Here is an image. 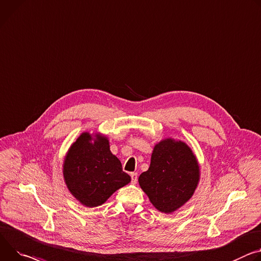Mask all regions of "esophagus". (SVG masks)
I'll use <instances>...</instances> for the list:
<instances>
[{"mask_svg": "<svg viewBox=\"0 0 261 261\" xmlns=\"http://www.w3.org/2000/svg\"><path fill=\"white\" fill-rule=\"evenodd\" d=\"M130 176H131V181H132V183L135 184V183L137 182V173H131Z\"/></svg>", "mask_w": 261, "mask_h": 261, "instance_id": "1", "label": "esophagus"}]
</instances>
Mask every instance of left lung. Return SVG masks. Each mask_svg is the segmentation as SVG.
<instances>
[{
  "label": "left lung",
  "mask_w": 261,
  "mask_h": 261,
  "mask_svg": "<svg viewBox=\"0 0 261 261\" xmlns=\"http://www.w3.org/2000/svg\"><path fill=\"white\" fill-rule=\"evenodd\" d=\"M201 178L197 156L185 141L163 138L154 146L147 172L138 178L140 188L152 205L173 213L194 196Z\"/></svg>",
  "instance_id": "8db88e82"
}]
</instances>
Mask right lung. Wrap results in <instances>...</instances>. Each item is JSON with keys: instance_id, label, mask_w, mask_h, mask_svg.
Masks as SVG:
<instances>
[{"instance_id": "add662e5", "label": "right lung", "mask_w": 261, "mask_h": 261, "mask_svg": "<svg viewBox=\"0 0 261 261\" xmlns=\"http://www.w3.org/2000/svg\"><path fill=\"white\" fill-rule=\"evenodd\" d=\"M62 174L68 192L83 206L98 207L130 183V176L110 151L109 139L100 132L84 131L68 148Z\"/></svg>"}]
</instances>
